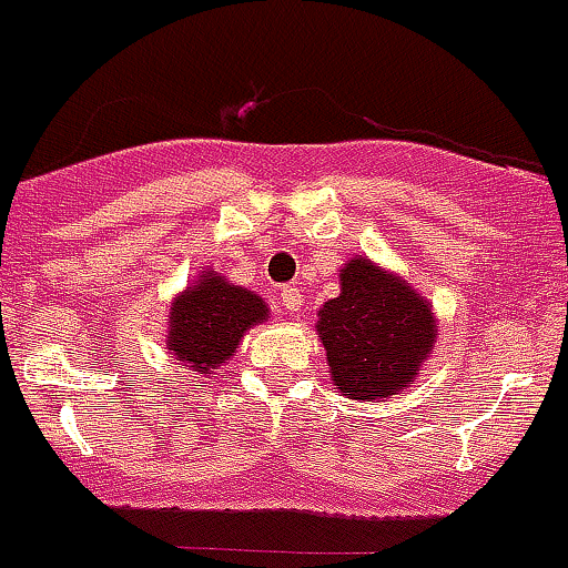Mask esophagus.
Listing matches in <instances>:
<instances>
[{"mask_svg":"<svg viewBox=\"0 0 568 568\" xmlns=\"http://www.w3.org/2000/svg\"><path fill=\"white\" fill-rule=\"evenodd\" d=\"M278 303H282V308H286L290 314L301 312V306H303L301 290H295V286H284V290L278 292Z\"/></svg>","mask_w":568,"mask_h":568,"instance_id":"1","label":"esophagus"}]
</instances>
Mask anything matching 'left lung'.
<instances>
[{
  "label": "left lung",
  "instance_id": "8db88e82",
  "mask_svg": "<svg viewBox=\"0 0 568 568\" xmlns=\"http://www.w3.org/2000/svg\"><path fill=\"white\" fill-rule=\"evenodd\" d=\"M331 384L351 400L384 403L419 378L439 336V320L425 295L367 256L339 271V295L317 312Z\"/></svg>",
  "mask_w": 568,
  "mask_h": 568
}]
</instances>
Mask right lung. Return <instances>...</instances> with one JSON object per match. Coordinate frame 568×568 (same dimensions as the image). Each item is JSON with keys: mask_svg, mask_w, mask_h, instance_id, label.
Here are the masks:
<instances>
[{"mask_svg": "<svg viewBox=\"0 0 568 568\" xmlns=\"http://www.w3.org/2000/svg\"><path fill=\"white\" fill-rule=\"evenodd\" d=\"M267 314L265 297L206 267L171 301L165 347L173 362L210 378L226 367L243 336L265 323Z\"/></svg>", "mask_w": 568, "mask_h": 568, "instance_id": "right-lung-1", "label": "right lung"}]
</instances>
